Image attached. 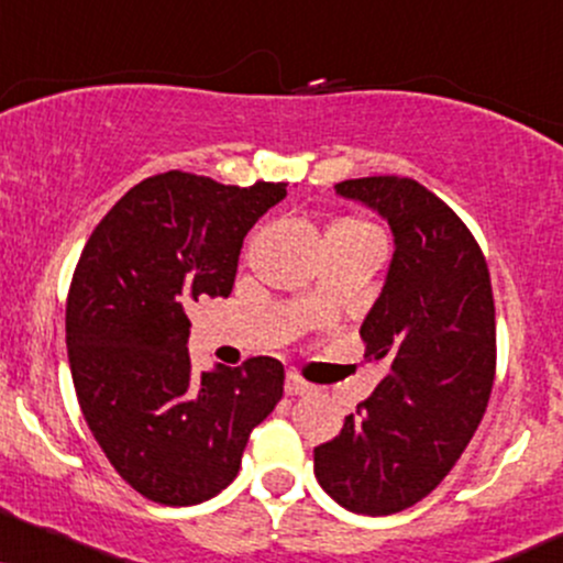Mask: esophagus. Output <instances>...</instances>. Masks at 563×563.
<instances>
[{
  "mask_svg": "<svg viewBox=\"0 0 563 563\" xmlns=\"http://www.w3.org/2000/svg\"><path fill=\"white\" fill-rule=\"evenodd\" d=\"M311 390H314V385L301 380L299 375H288V380H286L288 396H307V393H311Z\"/></svg>",
  "mask_w": 563,
  "mask_h": 563,
  "instance_id": "obj_1",
  "label": "esophagus"
}]
</instances>
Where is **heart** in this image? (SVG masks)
<instances>
[{
  "instance_id": "obj_1",
  "label": "heart",
  "mask_w": 563,
  "mask_h": 563,
  "mask_svg": "<svg viewBox=\"0 0 563 563\" xmlns=\"http://www.w3.org/2000/svg\"><path fill=\"white\" fill-rule=\"evenodd\" d=\"M328 233H351V235H377L375 225L369 222L356 220V217H349V220H338L335 225L328 228Z\"/></svg>"
}]
</instances>
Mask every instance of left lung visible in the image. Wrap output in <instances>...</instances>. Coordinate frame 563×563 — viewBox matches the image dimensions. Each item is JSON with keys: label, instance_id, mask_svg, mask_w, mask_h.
<instances>
[{"label": "left lung", "instance_id": "obj_1", "mask_svg": "<svg viewBox=\"0 0 563 563\" xmlns=\"http://www.w3.org/2000/svg\"><path fill=\"white\" fill-rule=\"evenodd\" d=\"M335 191L377 209L396 241L358 330L388 375L317 445L314 475L343 509L388 517L430 496L475 435L496 380V303L472 230L422 183L372 175Z\"/></svg>", "mask_w": 563, "mask_h": 563}]
</instances>
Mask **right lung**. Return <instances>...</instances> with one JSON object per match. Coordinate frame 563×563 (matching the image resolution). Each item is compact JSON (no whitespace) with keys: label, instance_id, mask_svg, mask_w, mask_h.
Segmentation results:
<instances>
[{"label":"right lung","instance_id":"right-lung-1","mask_svg":"<svg viewBox=\"0 0 563 563\" xmlns=\"http://www.w3.org/2000/svg\"><path fill=\"white\" fill-rule=\"evenodd\" d=\"M286 186L152 175L104 214L76 264L65 330L80 411L118 475L154 504L225 490L283 398L273 356L194 375L186 309L233 290L243 235Z\"/></svg>","mask_w":563,"mask_h":563}]
</instances>
